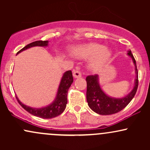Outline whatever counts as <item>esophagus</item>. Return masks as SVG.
<instances>
[{
    "instance_id": "obj_1",
    "label": "esophagus",
    "mask_w": 150,
    "mask_h": 150,
    "mask_svg": "<svg viewBox=\"0 0 150 150\" xmlns=\"http://www.w3.org/2000/svg\"><path fill=\"white\" fill-rule=\"evenodd\" d=\"M73 77H75V78H78V77H82V73H81L80 70H73Z\"/></svg>"
}]
</instances>
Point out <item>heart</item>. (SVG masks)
I'll return each mask as SVG.
<instances>
[{"label":"heart","mask_w":150,"mask_h":150,"mask_svg":"<svg viewBox=\"0 0 150 150\" xmlns=\"http://www.w3.org/2000/svg\"><path fill=\"white\" fill-rule=\"evenodd\" d=\"M72 53L77 58H92L91 67L95 70L104 66L111 56L110 51L99 44H89L78 46L75 48Z\"/></svg>","instance_id":"b5f03b06"}]
</instances>
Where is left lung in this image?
Here are the masks:
<instances>
[{"mask_svg": "<svg viewBox=\"0 0 150 150\" xmlns=\"http://www.w3.org/2000/svg\"><path fill=\"white\" fill-rule=\"evenodd\" d=\"M128 55L132 58L135 65L136 79L134 88L126 97L120 99H115L108 97L101 89L98 82L97 75H88L86 77L87 101L89 108L94 112L100 115H111L119 112L130 102L135 95L138 87V71L137 69L135 59L131 51H129Z\"/></svg>", "mask_w": 150, "mask_h": 150, "instance_id": "obj_1", "label": "left lung"}]
</instances>
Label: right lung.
Wrapping results in <instances>:
<instances>
[{
	"instance_id": "right-lung-1",
	"label": "right lung",
	"mask_w": 150,
	"mask_h": 150,
	"mask_svg": "<svg viewBox=\"0 0 150 150\" xmlns=\"http://www.w3.org/2000/svg\"><path fill=\"white\" fill-rule=\"evenodd\" d=\"M48 45V41H36L30 44H27L23 49L19 51L18 53H20L21 51L26 50L29 48L33 47V46H46ZM73 82V77L72 74L71 70H68L63 74L62 77L61 83H60L59 87H58L57 95H56V99L49 106L44 107L42 108H33L29 107L26 105L22 104L21 101L18 99L16 97L18 103L21 105V106L24 109H25L27 112L34 116L40 117L42 118H52L55 117L59 116L64 111L65 107H66L67 102V95H68V89L70 88V85Z\"/></svg>"
}]
</instances>
